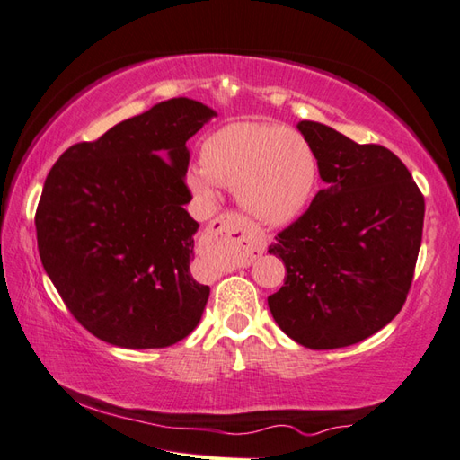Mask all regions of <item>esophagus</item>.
Instances as JSON below:
<instances>
[{"label":"esophagus","mask_w":460,"mask_h":460,"mask_svg":"<svg viewBox=\"0 0 460 460\" xmlns=\"http://www.w3.org/2000/svg\"><path fill=\"white\" fill-rule=\"evenodd\" d=\"M209 239L227 247L237 265H249L262 252L259 233L237 213H223L209 223Z\"/></svg>","instance_id":"obj_1"}]
</instances>
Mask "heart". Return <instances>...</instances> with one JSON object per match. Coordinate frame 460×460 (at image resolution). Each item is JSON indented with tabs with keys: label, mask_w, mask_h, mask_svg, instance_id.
<instances>
[{
	"label": "heart",
	"mask_w": 460,
	"mask_h": 460,
	"mask_svg": "<svg viewBox=\"0 0 460 460\" xmlns=\"http://www.w3.org/2000/svg\"><path fill=\"white\" fill-rule=\"evenodd\" d=\"M318 178L314 146L288 126L270 122L223 126L203 140L201 165L188 172L190 188L201 199H211L217 183L229 185L247 213L267 225L300 217Z\"/></svg>",
	"instance_id": "b5f03b06"
}]
</instances>
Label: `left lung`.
<instances>
[{
	"instance_id": "8db88e82",
	"label": "left lung",
	"mask_w": 460,
	"mask_h": 460,
	"mask_svg": "<svg viewBox=\"0 0 460 460\" xmlns=\"http://www.w3.org/2000/svg\"><path fill=\"white\" fill-rule=\"evenodd\" d=\"M326 188L269 252L287 267L269 296L279 328L310 349L346 348L403 308L423 237L425 198L397 155L302 120Z\"/></svg>"
}]
</instances>
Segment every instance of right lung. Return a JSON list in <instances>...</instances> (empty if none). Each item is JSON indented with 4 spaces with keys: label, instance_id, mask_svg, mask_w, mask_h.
<instances>
[{
    "label": "right lung",
    "instance_id": "right-lung-1",
    "mask_svg": "<svg viewBox=\"0 0 460 460\" xmlns=\"http://www.w3.org/2000/svg\"><path fill=\"white\" fill-rule=\"evenodd\" d=\"M215 112L170 99L68 148L35 211L49 279L83 328L112 346L168 348L191 334L209 287L191 277L198 221L183 203L191 136Z\"/></svg>",
    "mask_w": 460,
    "mask_h": 460
}]
</instances>
